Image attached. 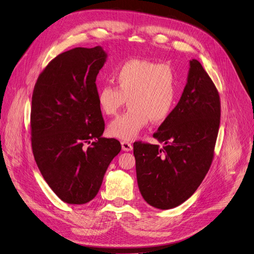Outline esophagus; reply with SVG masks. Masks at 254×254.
<instances>
[{
	"label": "esophagus",
	"instance_id": "esophagus-1",
	"mask_svg": "<svg viewBox=\"0 0 254 254\" xmlns=\"http://www.w3.org/2000/svg\"><path fill=\"white\" fill-rule=\"evenodd\" d=\"M121 145H122V150L123 151H131L132 150V145H131L129 141H121Z\"/></svg>",
	"mask_w": 254,
	"mask_h": 254
}]
</instances>
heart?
<instances>
[{
    "label": "heart",
    "instance_id": "b5f03b06",
    "mask_svg": "<svg viewBox=\"0 0 254 254\" xmlns=\"http://www.w3.org/2000/svg\"><path fill=\"white\" fill-rule=\"evenodd\" d=\"M114 84H103L98 89L97 102L106 116H115L127 100L130 109L110 122L107 131L113 137L135 138L151 120L161 123L171 114L177 98V77L167 64L146 59H131L114 73Z\"/></svg>",
    "mask_w": 254,
    "mask_h": 254
}]
</instances>
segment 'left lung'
<instances>
[{"mask_svg":"<svg viewBox=\"0 0 254 254\" xmlns=\"http://www.w3.org/2000/svg\"><path fill=\"white\" fill-rule=\"evenodd\" d=\"M220 116L215 84L197 59L190 60L179 102L153 134L164 147L133 144L137 185L148 204L174 208L194 194L214 157Z\"/></svg>","mask_w":254,"mask_h":254,"instance_id":"left-lung-1","label":"left lung"}]
</instances>
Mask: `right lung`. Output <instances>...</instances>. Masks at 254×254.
<instances>
[{"label": "right lung", "mask_w": 254, "mask_h": 254, "mask_svg": "<svg viewBox=\"0 0 254 254\" xmlns=\"http://www.w3.org/2000/svg\"><path fill=\"white\" fill-rule=\"evenodd\" d=\"M106 59L100 46L66 51L47 65L34 86L33 155L48 186L68 204H84L96 197L122 148L116 138L102 136L105 125L96 78Z\"/></svg>", "instance_id": "1"}]
</instances>
